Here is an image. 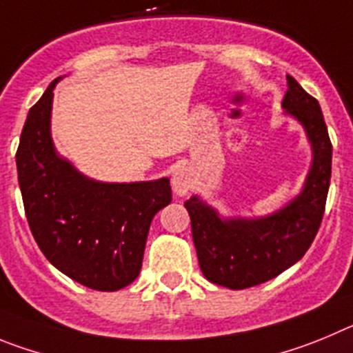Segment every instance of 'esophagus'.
<instances>
[{
	"instance_id": "obj_1",
	"label": "esophagus",
	"mask_w": 353,
	"mask_h": 353,
	"mask_svg": "<svg viewBox=\"0 0 353 353\" xmlns=\"http://www.w3.org/2000/svg\"><path fill=\"white\" fill-rule=\"evenodd\" d=\"M192 184H193L192 174H190V170L186 169V167H181V169L174 170L172 188L177 195L179 196L186 195V193L190 192V188H192Z\"/></svg>"
}]
</instances>
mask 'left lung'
<instances>
[{"label": "left lung", "instance_id": "8db88e82", "mask_svg": "<svg viewBox=\"0 0 353 353\" xmlns=\"http://www.w3.org/2000/svg\"><path fill=\"white\" fill-rule=\"evenodd\" d=\"M281 107L303 125L313 151L303 192L262 218H221L193 195L184 202L192 218L199 265L211 283L230 290L255 287L299 262L322 223L331 184L332 144L319 101L287 75Z\"/></svg>", "mask_w": 353, "mask_h": 353}]
</instances>
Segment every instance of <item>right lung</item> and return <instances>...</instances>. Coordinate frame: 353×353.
Returning a JSON list of instances; mask_svg holds the SVG:
<instances>
[{
  "instance_id": "1",
  "label": "right lung",
  "mask_w": 353,
  "mask_h": 353,
  "mask_svg": "<svg viewBox=\"0 0 353 353\" xmlns=\"http://www.w3.org/2000/svg\"><path fill=\"white\" fill-rule=\"evenodd\" d=\"M30 109L21 133L17 174L31 234L46 259L77 283L100 292L137 278L149 225L170 204L167 177L101 183L61 158L50 137L54 88Z\"/></svg>"
}]
</instances>
